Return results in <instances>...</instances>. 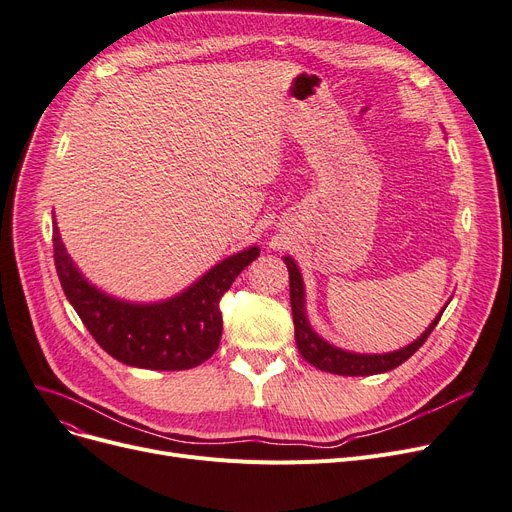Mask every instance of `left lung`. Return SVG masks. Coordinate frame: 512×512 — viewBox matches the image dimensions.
Listing matches in <instances>:
<instances>
[{
    "label": "left lung",
    "instance_id": "1",
    "mask_svg": "<svg viewBox=\"0 0 512 512\" xmlns=\"http://www.w3.org/2000/svg\"><path fill=\"white\" fill-rule=\"evenodd\" d=\"M284 263L288 268V278H291V307H293V322H295V341L299 347V353L303 358L314 364L316 368L332 374H343V376H368V374H381L397 368L399 364H404L408 358L422 347L429 339L433 328L437 326L441 314L431 322V326L422 332V335L408 347L393 351V353H383V355H360V353H349L343 349H337L328 345L324 339H320L311 326L307 324L305 316V303H303V280L299 274L297 263L291 257H284Z\"/></svg>",
    "mask_w": 512,
    "mask_h": 512
}]
</instances>
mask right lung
<instances>
[{
	"mask_svg": "<svg viewBox=\"0 0 512 512\" xmlns=\"http://www.w3.org/2000/svg\"><path fill=\"white\" fill-rule=\"evenodd\" d=\"M52 240L62 291L96 343L115 360L148 370H188L211 358L224 330L219 301L259 255V249L251 247L228 257L180 297L157 305H131L85 282L64 251L56 221Z\"/></svg>",
	"mask_w": 512,
	"mask_h": 512,
	"instance_id": "right-lung-1",
	"label": "right lung"
}]
</instances>
